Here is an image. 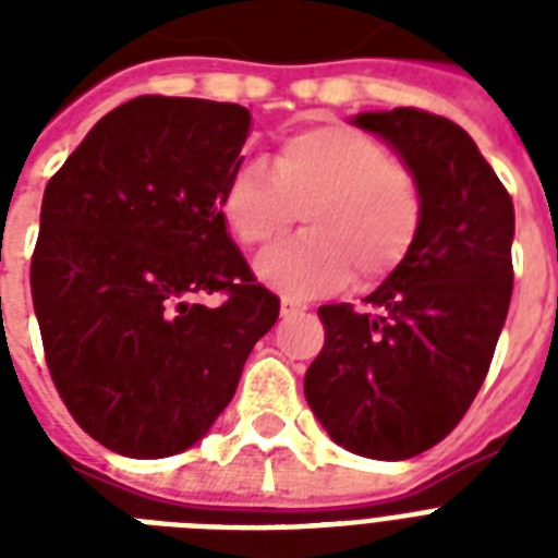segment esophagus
<instances>
[{
	"label": "esophagus",
	"mask_w": 558,
	"mask_h": 558,
	"mask_svg": "<svg viewBox=\"0 0 558 558\" xmlns=\"http://www.w3.org/2000/svg\"><path fill=\"white\" fill-rule=\"evenodd\" d=\"M301 313H306V304H301V301H292V298H283V301H280V315H283V318Z\"/></svg>",
	"instance_id": "34e87169"
}]
</instances>
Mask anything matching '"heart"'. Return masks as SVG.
I'll return each instance as SVG.
<instances>
[{"label": "heart", "instance_id": "1", "mask_svg": "<svg viewBox=\"0 0 558 558\" xmlns=\"http://www.w3.org/2000/svg\"><path fill=\"white\" fill-rule=\"evenodd\" d=\"M310 231L271 245L254 263L266 287L315 295L356 269L362 283L405 260L423 222V191L405 161L350 124H313L289 133L271 173L243 165L222 191V219L236 243L263 245L295 222Z\"/></svg>", "mask_w": 558, "mask_h": 558}]
</instances>
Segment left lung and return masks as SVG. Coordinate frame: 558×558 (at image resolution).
Returning <instances> with one entry per match:
<instances>
[{
    "instance_id": "obj_1",
    "label": "left lung",
    "mask_w": 558,
    "mask_h": 558,
    "mask_svg": "<svg viewBox=\"0 0 558 558\" xmlns=\"http://www.w3.org/2000/svg\"><path fill=\"white\" fill-rule=\"evenodd\" d=\"M414 170L423 222L371 313L322 306L327 341L304 397L332 440L373 460H408L463 420L493 362L512 298L515 210L472 135L423 109L359 112Z\"/></svg>"
}]
</instances>
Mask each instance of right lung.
I'll use <instances>...</instances> for the list:
<instances>
[{
	"instance_id": "right-lung-1",
	"label": "right lung",
	"mask_w": 558,
	"mask_h": 558,
	"mask_svg": "<svg viewBox=\"0 0 558 558\" xmlns=\"http://www.w3.org/2000/svg\"><path fill=\"white\" fill-rule=\"evenodd\" d=\"M240 104L142 95L92 126L46 185L31 298L65 408L124 458H170L231 402L280 301L226 231ZM226 291L208 307L202 296Z\"/></svg>"
}]
</instances>
